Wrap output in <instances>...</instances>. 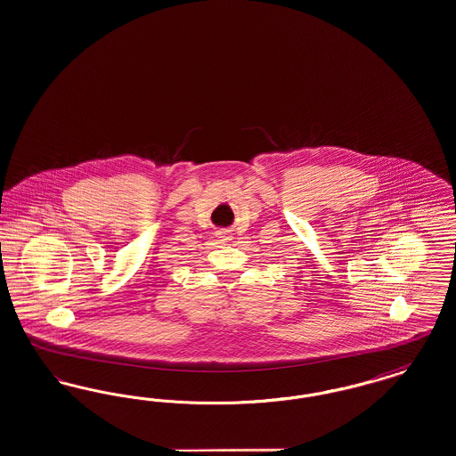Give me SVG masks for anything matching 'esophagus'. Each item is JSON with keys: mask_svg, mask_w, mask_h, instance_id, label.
<instances>
[{"mask_svg": "<svg viewBox=\"0 0 456 456\" xmlns=\"http://www.w3.org/2000/svg\"><path fill=\"white\" fill-rule=\"evenodd\" d=\"M222 238H229V236H227V234H225V232H224V234H222Z\"/></svg>", "mask_w": 456, "mask_h": 456, "instance_id": "34e87169", "label": "esophagus"}]
</instances>
